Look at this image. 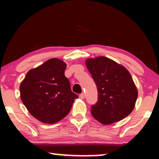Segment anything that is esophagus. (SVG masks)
<instances>
[{
    "label": "esophagus",
    "instance_id": "esophagus-1",
    "mask_svg": "<svg viewBox=\"0 0 159 159\" xmlns=\"http://www.w3.org/2000/svg\"><path fill=\"white\" fill-rule=\"evenodd\" d=\"M79 97H80V98L84 99V93H81V94L79 95Z\"/></svg>",
    "mask_w": 159,
    "mask_h": 159
}]
</instances>
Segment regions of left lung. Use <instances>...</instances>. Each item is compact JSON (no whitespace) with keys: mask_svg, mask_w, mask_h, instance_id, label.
Here are the masks:
<instances>
[{"mask_svg":"<svg viewBox=\"0 0 159 159\" xmlns=\"http://www.w3.org/2000/svg\"><path fill=\"white\" fill-rule=\"evenodd\" d=\"M85 64L98 88V101L91 114L103 125L122 120L134 108L138 90L132 76L122 65L99 56L88 58Z\"/></svg>","mask_w":159,"mask_h":159,"instance_id":"obj_1","label":"left lung"}]
</instances>
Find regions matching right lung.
I'll return each instance as SVG.
<instances>
[{
	"label": "right lung",
	"instance_id": "1",
	"mask_svg": "<svg viewBox=\"0 0 159 159\" xmlns=\"http://www.w3.org/2000/svg\"><path fill=\"white\" fill-rule=\"evenodd\" d=\"M66 64L51 58L28 71L21 82L20 98L28 111L41 122L54 124L70 111L77 95L65 77Z\"/></svg>",
	"mask_w": 159,
	"mask_h": 159
}]
</instances>
